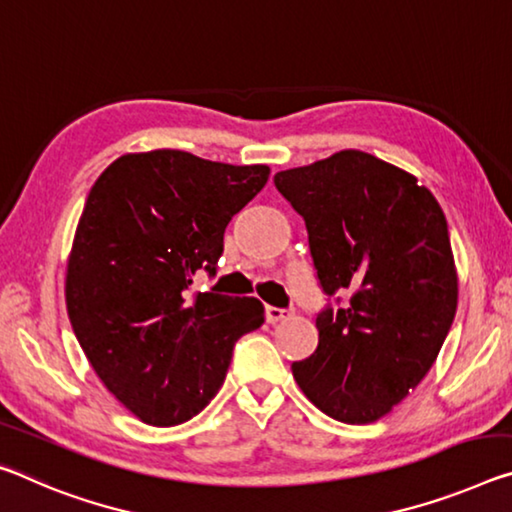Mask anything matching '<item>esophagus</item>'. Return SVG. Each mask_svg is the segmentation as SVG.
<instances>
[{
  "label": "esophagus",
  "instance_id": "34e87169",
  "mask_svg": "<svg viewBox=\"0 0 512 512\" xmlns=\"http://www.w3.org/2000/svg\"><path fill=\"white\" fill-rule=\"evenodd\" d=\"M289 316H291L289 310H280V307H273V305L266 307V321H269V323L285 321V319H289Z\"/></svg>",
  "mask_w": 512,
  "mask_h": 512
}]
</instances>
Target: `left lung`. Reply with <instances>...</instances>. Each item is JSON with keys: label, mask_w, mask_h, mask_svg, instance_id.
Returning <instances> with one entry per match:
<instances>
[{"label": "left lung", "mask_w": 512, "mask_h": 512, "mask_svg": "<svg viewBox=\"0 0 512 512\" xmlns=\"http://www.w3.org/2000/svg\"><path fill=\"white\" fill-rule=\"evenodd\" d=\"M273 182L303 216L323 291H353L346 307L316 316L319 346L291 371L328 417L371 424L424 380L456 316L442 207L415 175L360 150Z\"/></svg>", "instance_id": "obj_1"}]
</instances>
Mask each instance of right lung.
Returning <instances> with one entry per match:
<instances>
[{"mask_svg":"<svg viewBox=\"0 0 512 512\" xmlns=\"http://www.w3.org/2000/svg\"><path fill=\"white\" fill-rule=\"evenodd\" d=\"M269 173L152 150L118 157L88 193L68 257V316L97 378L143 424L198 415L237 339L264 323L257 298L191 285L198 271L216 273L227 223Z\"/></svg>","mask_w":512,"mask_h":512,"instance_id":"1","label":"right lung"}]
</instances>
